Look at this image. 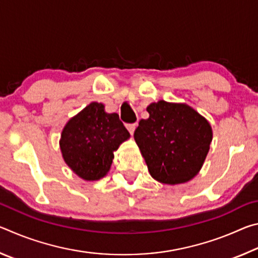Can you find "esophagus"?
<instances>
[{
	"label": "esophagus",
	"mask_w": 258,
	"mask_h": 258,
	"mask_svg": "<svg viewBox=\"0 0 258 258\" xmlns=\"http://www.w3.org/2000/svg\"><path fill=\"white\" fill-rule=\"evenodd\" d=\"M137 126H138L137 123H134V124H126V128L128 130V132H130L131 134H133L135 128H137Z\"/></svg>",
	"instance_id": "1"
}]
</instances>
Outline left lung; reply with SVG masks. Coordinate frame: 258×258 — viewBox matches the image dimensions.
I'll return each instance as SVG.
<instances>
[{"label":"left lung","mask_w":258,"mask_h":258,"mask_svg":"<svg viewBox=\"0 0 258 258\" xmlns=\"http://www.w3.org/2000/svg\"><path fill=\"white\" fill-rule=\"evenodd\" d=\"M134 139L150 175L165 184H180L199 173L209 151L211 124L185 103L160 100L147 107Z\"/></svg>","instance_id":"8db88e82"}]
</instances>
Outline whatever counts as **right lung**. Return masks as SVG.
<instances>
[{
	"label": "right lung",
	"mask_w": 258,
	"mask_h": 258,
	"mask_svg": "<svg viewBox=\"0 0 258 258\" xmlns=\"http://www.w3.org/2000/svg\"><path fill=\"white\" fill-rule=\"evenodd\" d=\"M128 138V131L116 112L108 113L102 103L91 102L63 127L60 149L76 175L97 181L107 175L113 151Z\"/></svg>",
	"instance_id": "right-lung-1"
}]
</instances>
